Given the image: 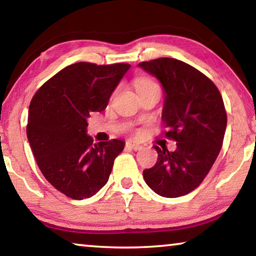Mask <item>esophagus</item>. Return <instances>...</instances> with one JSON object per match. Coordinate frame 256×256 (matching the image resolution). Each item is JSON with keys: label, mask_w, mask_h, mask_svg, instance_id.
Masks as SVG:
<instances>
[{"label": "esophagus", "mask_w": 256, "mask_h": 256, "mask_svg": "<svg viewBox=\"0 0 256 256\" xmlns=\"http://www.w3.org/2000/svg\"><path fill=\"white\" fill-rule=\"evenodd\" d=\"M126 148L134 150V151H138V150L142 148V145H139L138 142H136L134 140H128L126 142Z\"/></svg>", "instance_id": "1"}]
</instances>
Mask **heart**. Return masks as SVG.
I'll list each match as a JSON object with an SVG mask.
<instances>
[{
	"instance_id": "b5f03b06",
	"label": "heart",
	"mask_w": 256,
	"mask_h": 256,
	"mask_svg": "<svg viewBox=\"0 0 256 256\" xmlns=\"http://www.w3.org/2000/svg\"><path fill=\"white\" fill-rule=\"evenodd\" d=\"M154 85H156V82L150 80V78H148V77H139L134 82V86H136V88H137V91L142 90V88H145L154 86Z\"/></svg>"
}]
</instances>
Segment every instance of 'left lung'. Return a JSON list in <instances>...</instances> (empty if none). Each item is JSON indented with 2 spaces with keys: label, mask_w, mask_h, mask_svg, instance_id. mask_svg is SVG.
<instances>
[{
  "label": "left lung",
  "mask_w": 256,
  "mask_h": 256,
  "mask_svg": "<svg viewBox=\"0 0 256 256\" xmlns=\"http://www.w3.org/2000/svg\"><path fill=\"white\" fill-rule=\"evenodd\" d=\"M139 66L162 84V134L176 142L174 152L154 146L158 160L142 176L159 196H185L204 182L219 156L227 125L222 97L206 74L179 60L162 57Z\"/></svg>",
  "instance_id": "left-lung-1"
}]
</instances>
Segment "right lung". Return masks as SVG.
<instances>
[{
  "mask_svg": "<svg viewBox=\"0 0 256 256\" xmlns=\"http://www.w3.org/2000/svg\"><path fill=\"white\" fill-rule=\"evenodd\" d=\"M130 64H71L48 80L29 106L26 136L40 172L71 199L96 194L111 174L125 142H94L86 119L103 111Z\"/></svg>",
  "mask_w": 256,
  "mask_h": 256,
  "instance_id": "obj_1",
  "label": "right lung"
}]
</instances>
